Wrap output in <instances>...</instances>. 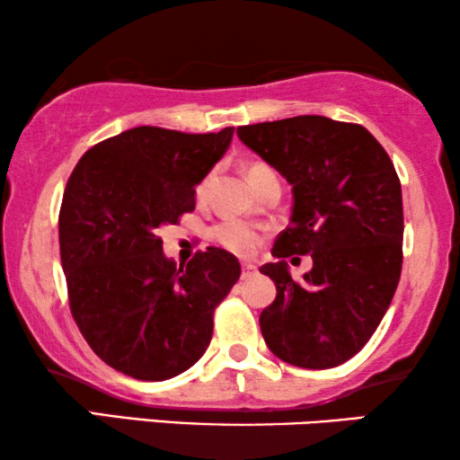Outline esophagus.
<instances>
[{"label": "esophagus", "instance_id": "1", "mask_svg": "<svg viewBox=\"0 0 460 460\" xmlns=\"http://www.w3.org/2000/svg\"><path fill=\"white\" fill-rule=\"evenodd\" d=\"M257 274V268L253 263H243V280H249L251 276Z\"/></svg>", "mask_w": 460, "mask_h": 460}]
</instances>
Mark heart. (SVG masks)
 I'll return each instance as SVG.
<instances>
[{"mask_svg": "<svg viewBox=\"0 0 460 460\" xmlns=\"http://www.w3.org/2000/svg\"><path fill=\"white\" fill-rule=\"evenodd\" d=\"M272 173L274 172L266 165V163L253 161L247 165V180L251 181V186H255L257 181L266 178V175H272ZM207 186H209V178H205L199 184V188H197L199 197H203ZM213 238H216V241L222 244L224 249L232 251V253L251 255V253H255L257 244L261 243V232L257 230L253 224L241 222V219H228V222L217 224L216 228H213Z\"/></svg>", "mask_w": 460, "mask_h": 460, "instance_id": "heart-1", "label": "heart"}]
</instances>
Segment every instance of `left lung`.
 <instances>
[{
  "label": "left lung",
  "mask_w": 460,
  "mask_h": 460,
  "mask_svg": "<svg viewBox=\"0 0 460 460\" xmlns=\"http://www.w3.org/2000/svg\"><path fill=\"white\" fill-rule=\"evenodd\" d=\"M236 134L293 186L291 224L276 238V261L260 270L276 285L261 335L293 367H339L373 337L400 282L404 213L394 163L362 125L320 115ZM307 252L313 270L293 281L286 260Z\"/></svg>",
  "instance_id": "1"
}]
</instances>
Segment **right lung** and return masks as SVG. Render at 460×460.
Listing matches in <instances>:
<instances>
[{"label":"right lung","mask_w":460,"mask_h":460,"mask_svg":"<svg viewBox=\"0 0 460 460\" xmlns=\"http://www.w3.org/2000/svg\"><path fill=\"white\" fill-rule=\"evenodd\" d=\"M232 134L142 125L92 146L66 181L58 234L68 304L90 348L119 373L165 381L209 348L213 312L241 263L207 247L178 268L159 228L194 211V186Z\"/></svg>","instance_id":"right-lung-1"}]
</instances>
